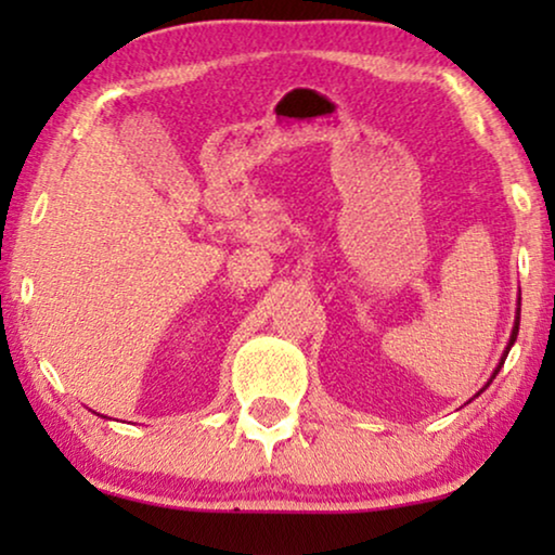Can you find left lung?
Masks as SVG:
<instances>
[{
	"label": "left lung",
	"mask_w": 555,
	"mask_h": 555,
	"mask_svg": "<svg viewBox=\"0 0 555 555\" xmlns=\"http://www.w3.org/2000/svg\"><path fill=\"white\" fill-rule=\"evenodd\" d=\"M518 306H520V300H518ZM518 325H520V308H518V315H515V325H513V333H511V340H507V348H505V353H503V359H500V363H498V369L495 371H492V376H490V382H492V378H495L498 376V371L500 369H503V363H505V359H507V351H511V346L515 344V338H518ZM488 382V384H490ZM488 384H485V386H488ZM482 391V389H480ZM480 391H477V393H480Z\"/></svg>",
	"instance_id": "8db88e82"
}]
</instances>
